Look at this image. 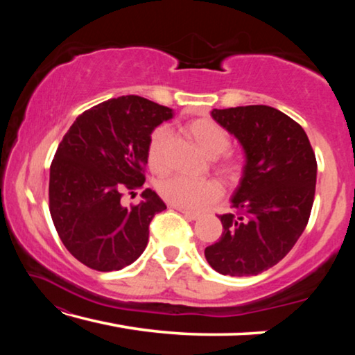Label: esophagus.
<instances>
[{"instance_id":"obj_1","label":"esophagus","mask_w":355,"mask_h":355,"mask_svg":"<svg viewBox=\"0 0 355 355\" xmlns=\"http://www.w3.org/2000/svg\"><path fill=\"white\" fill-rule=\"evenodd\" d=\"M180 209V213H182L186 219H189V220H197L200 218V214H197V213H191V211H186V209H182V208H178Z\"/></svg>"}]
</instances>
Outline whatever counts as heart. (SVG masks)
<instances>
[{
	"label": "heart",
	"instance_id": "1",
	"mask_svg": "<svg viewBox=\"0 0 355 355\" xmlns=\"http://www.w3.org/2000/svg\"><path fill=\"white\" fill-rule=\"evenodd\" d=\"M188 133L209 158H218L230 147V137L225 130L209 119H200L188 127ZM172 131L167 127H158L150 135L147 144V163L155 173H163L169 167V150ZM220 171L227 177H235L239 166L235 159L227 158L220 163ZM158 192L171 205L200 211L211 205L222 196V188L216 180H196L186 175H169L158 182Z\"/></svg>",
	"mask_w": 355,
	"mask_h": 355
}]
</instances>
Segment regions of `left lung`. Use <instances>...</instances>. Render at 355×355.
Here are the masks:
<instances>
[{
    "label": "left lung",
    "mask_w": 355,
    "mask_h": 355,
    "mask_svg": "<svg viewBox=\"0 0 355 355\" xmlns=\"http://www.w3.org/2000/svg\"><path fill=\"white\" fill-rule=\"evenodd\" d=\"M211 117L244 152L243 177L232 197L238 214H222V235L205 249L216 272L257 275L293 249L313 207L316 158L304 128L264 105L213 110Z\"/></svg>",
    "instance_id": "8db88e82"
}]
</instances>
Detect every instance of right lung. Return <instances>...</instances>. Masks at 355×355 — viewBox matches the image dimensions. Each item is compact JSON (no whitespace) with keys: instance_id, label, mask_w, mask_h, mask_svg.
I'll use <instances>...</instances> for the list:
<instances>
[{"instance_id":"add662e5","label":"right lung","mask_w":355,"mask_h":355,"mask_svg":"<svg viewBox=\"0 0 355 355\" xmlns=\"http://www.w3.org/2000/svg\"><path fill=\"white\" fill-rule=\"evenodd\" d=\"M173 110L137 95L111 98L78 116L50 167V213L71 255L95 271L135 263L148 243V225L166 203L150 188L135 207L123 189L142 188L147 144ZM133 194V192H131Z\"/></svg>"}]
</instances>
